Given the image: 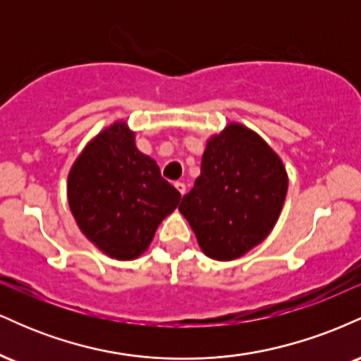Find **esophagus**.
<instances>
[{
	"instance_id": "obj_1",
	"label": "esophagus",
	"mask_w": 361,
	"mask_h": 361,
	"mask_svg": "<svg viewBox=\"0 0 361 361\" xmlns=\"http://www.w3.org/2000/svg\"><path fill=\"white\" fill-rule=\"evenodd\" d=\"M175 188H176L178 192H180L181 195H185V193H186V185H185V183H181V181H176V183H175Z\"/></svg>"
}]
</instances>
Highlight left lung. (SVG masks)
<instances>
[{"label": "left lung", "mask_w": 361, "mask_h": 361, "mask_svg": "<svg viewBox=\"0 0 361 361\" xmlns=\"http://www.w3.org/2000/svg\"><path fill=\"white\" fill-rule=\"evenodd\" d=\"M288 176L280 156L255 130L229 123L207 140L200 176L180 210L209 258H241L279 221Z\"/></svg>", "instance_id": "8db88e82"}]
</instances>
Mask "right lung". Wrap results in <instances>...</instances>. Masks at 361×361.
Returning <instances> with one entry per match:
<instances>
[{"mask_svg": "<svg viewBox=\"0 0 361 361\" xmlns=\"http://www.w3.org/2000/svg\"><path fill=\"white\" fill-rule=\"evenodd\" d=\"M181 195L135 146L123 120L103 128L74 161L68 202L81 233L110 258L135 259Z\"/></svg>", "mask_w": 361, "mask_h": 361, "instance_id": "add662e5", "label": "right lung"}]
</instances>
